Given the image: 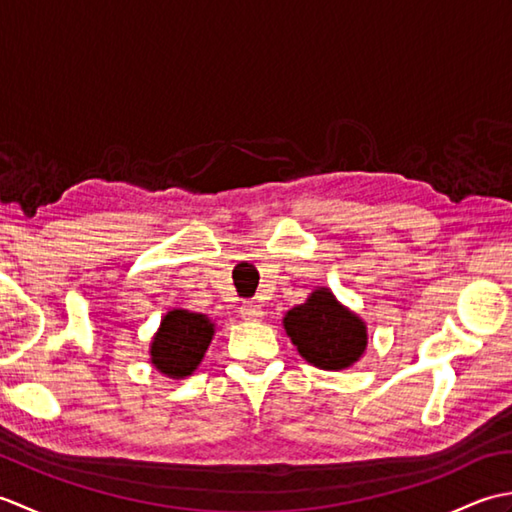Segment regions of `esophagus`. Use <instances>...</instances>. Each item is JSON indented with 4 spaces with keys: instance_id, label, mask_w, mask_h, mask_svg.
<instances>
[{
    "instance_id": "obj_1",
    "label": "esophagus",
    "mask_w": 512,
    "mask_h": 512,
    "mask_svg": "<svg viewBox=\"0 0 512 512\" xmlns=\"http://www.w3.org/2000/svg\"><path fill=\"white\" fill-rule=\"evenodd\" d=\"M239 312H242L244 321H262L264 319V310L255 301H244L242 308H239Z\"/></svg>"
}]
</instances>
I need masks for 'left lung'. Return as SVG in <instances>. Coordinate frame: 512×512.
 Segmentation results:
<instances>
[{
  "mask_svg": "<svg viewBox=\"0 0 512 512\" xmlns=\"http://www.w3.org/2000/svg\"><path fill=\"white\" fill-rule=\"evenodd\" d=\"M281 323L303 361L325 372L352 367L367 350V323L325 286L290 308Z\"/></svg>",
  "mask_w": 512,
  "mask_h": 512,
  "instance_id": "left-lung-1",
  "label": "left lung"
}]
</instances>
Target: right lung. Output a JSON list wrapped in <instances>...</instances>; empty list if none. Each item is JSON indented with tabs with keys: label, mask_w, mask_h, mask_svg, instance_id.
Segmentation results:
<instances>
[{
	"label": "right lung",
	"mask_w": 512,
	"mask_h": 512,
	"mask_svg": "<svg viewBox=\"0 0 512 512\" xmlns=\"http://www.w3.org/2000/svg\"><path fill=\"white\" fill-rule=\"evenodd\" d=\"M215 336L209 314L171 308L149 343V361L162 376L182 380L200 367Z\"/></svg>",
	"instance_id": "right-lung-1"
}]
</instances>
